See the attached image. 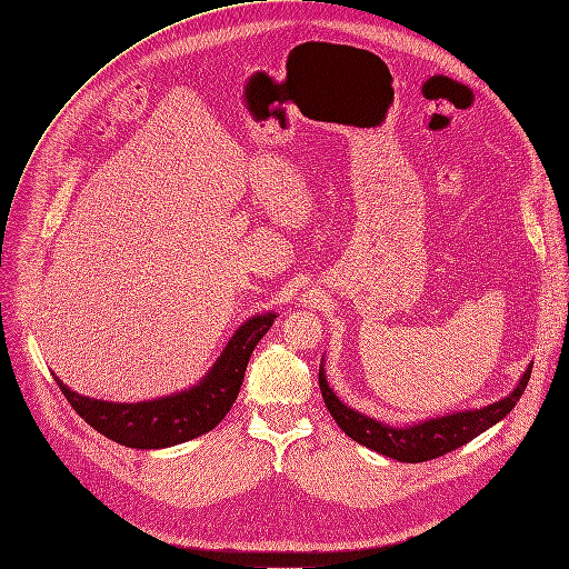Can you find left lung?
I'll return each mask as SVG.
<instances>
[{
    "label": "left lung",
    "instance_id": "1",
    "mask_svg": "<svg viewBox=\"0 0 569 569\" xmlns=\"http://www.w3.org/2000/svg\"><path fill=\"white\" fill-rule=\"evenodd\" d=\"M323 361L326 359H321V366H319V389L339 429L355 442L400 462H427V460L440 458L449 451L460 449L462 445L471 442L473 438H478L480 433L498 425L525 393L531 366H533V363L527 366L513 391L500 398L498 402H491L480 409H465V411L418 420L411 425H387L382 420L370 418L343 405L337 398V393L328 387Z\"/></svg>",
    "mask_w": 569,
    "mask_h": 569
}]
</instances>
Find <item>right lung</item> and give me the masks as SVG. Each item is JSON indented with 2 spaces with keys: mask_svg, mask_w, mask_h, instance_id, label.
Segmentation results:
<instances>
[{
  "mask_svg": "<svg viewBox=\"0 0 569 569\" xmlns=\"http://www.w3.org/2000/svg\"><path fill=\"white\" fill-rule=\"evenodd\" d=\"M277 312L246 319L201 380L171 396L142 402H107L71 391L53 372L76 413L104 438L131 449H164L212 431L232 409L254 346L274 323Z\"/></svg>",
  "mask_w": 569,
  "mask_h": 569,
  "instance_id": "1",
  "label": "right lung"
}]
</instances>
